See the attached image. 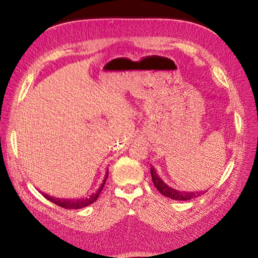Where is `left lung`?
Listing matches in <instances>:
<instances>
[{
    "mask_svg": "<svg viewBox=\"0 0 258 258\" xmlns=\"http://www.w3.org/2000/svg\"><path fill=\"white\" fill-rule=\"evenodd\" d=\"M151 175L155 187L158 189L160 194L163 195V196L169 197L173 200H190L195 197L200 196V192H185L171 188V187H169L166 183H163L162 179L158 176L157 173H156L154 167H151Z\"/></svg>",
    "mask_w": 258,
    "mask_h": 258,
    "instance_id": "obj_1",
    "label": "left lung"
}]
</instances>
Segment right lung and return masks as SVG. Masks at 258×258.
<instances>
[{"label": "right lung", "instance_id": "add662e5", "mask_svg": "<svg viewBox=\"0 0 258 258\" xmlns=\"http://www.w3.org/2000/svg\"><path fill=\"white\" fill-rule=\"evenodd\" d=\"M107 175H108V170H107V172H106V175H105V178H104V181H103L102 185L100 186V188H99L95 194L90 195L89 197L70 200V199H59V198L57 199V198L50 197V196H48V195H45V194H43V196H44L46 199H48L49 201H51L52 204L57 205V206H59V207H61V208H64V209H75V210L82 209V208H85V207H87V206L93 204V202H95V201L98 199L100 192L102 191V189H103V186H104V184H105Z\"/></svg>", "mask_w": 258, "mask_h": 258}]
</instances>
